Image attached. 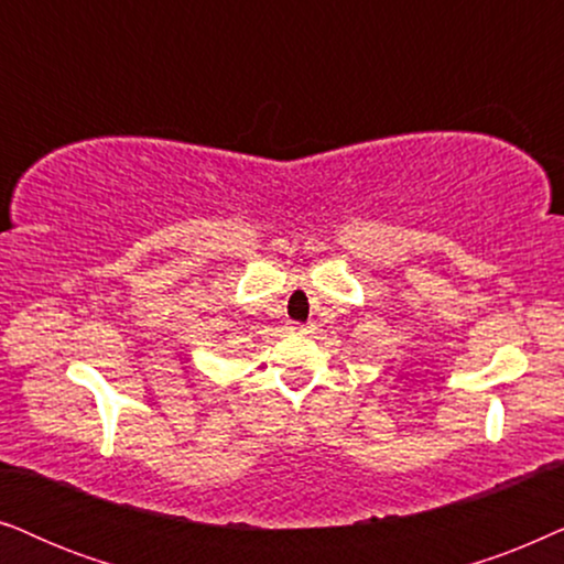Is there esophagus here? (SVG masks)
Instances as JSON below:
<instances>
[{
    "instance_id": "esophagus-1",
    "label": "esophagus",
    "mask_w": 564,
    "mask_h": 564,
    "mask_svg": "<svg viewBox=\"0 0 564 564\" xmlns=\"http://www.w3.org/2000/svg\"><path fill=\"white\" fill-rule=\"evenodd\" d=\"M286 329H289L291 335H306V333H310V327H306V325H299V322H291V325H289Z\"/></svg>"
}]
</instances>
